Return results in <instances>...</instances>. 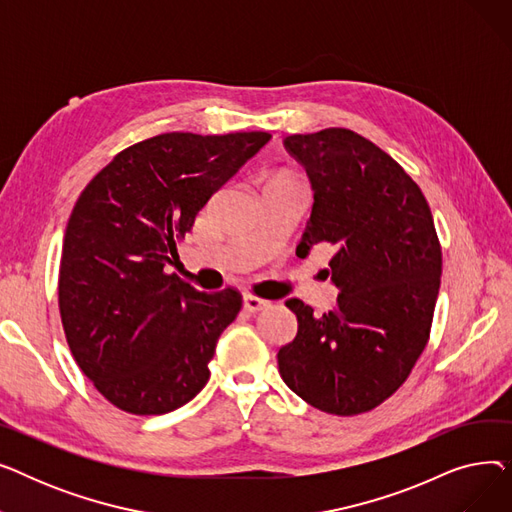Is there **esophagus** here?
Listing matches in <instances>:
<instances>
[{
    "label": "esophagus",
    "instance_id": "esophagus-1",
    "mask_svg": "<svg viewBox=\"0 0 512 512\" xmlns=\"http://www.w3.org/2000/svg\"><path fill=\"white\" fill-rule=\"evenodd\" d=\"M267 305H270V303L253 297V294H245V297H242V309H245L247 313H257V311L265 309Z\"/></svg>",
    "mask_w": 512,
    "mask_h": 512
}]
</instances>
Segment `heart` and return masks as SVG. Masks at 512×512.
Segmentation results:
<instances>
[{"instance_id": "heart-1", "label": "heart", "mask_w": 512, "mask_h": 512, "mask_svg": "<svg viewBox=\"0 0 512 512\" xmlns=\"http://www.w3.org/2000/svg\"><path fill=\"white\" fill-rule=\"evenodd\" d=\"M280 180H282V178H280Z\"/></svg>"}]
</instances>
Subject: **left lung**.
Wrapping results in <instances>:
<instances>
[{"instance_id": "obj_1", "label": "left lung", "mask_w": 512, "mask_h": 512, "mask_svg": "<svg viewBox=\"0 0 512 512\" xmlns=\"http://www.w3.org/2000/svg\"><path fill=\"white\" fill-rule=\"evenodd\" d=\"M284 145L313 188L299 249L334 245L340 294L321 317L286 301L299 330L278 351V369L311 407L359 415L405 384L427 344L442 276L434 218L413 178L353 130L290 134Z\"/></svg>"}]
</instances>
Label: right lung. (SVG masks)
<instances>
[{"instance_id": "right-lung-1", "label": "right lung", "mask_w": 512, "mask_h": 512, "mask_svg": "<svg viewBox=\"0 0 512 512\" xmlns=\"http://www.w3.org/2000/svg\"><path fill=\"white\" fill-rule=\"evenodd\" d=\"M272 139L166 132L118 153L80 193L60 261V315L74 361L114 407L164 415L209 380L242 299L199 292L164 267L207 201Z\"/></svg>"}]
</instances>
